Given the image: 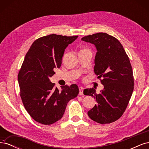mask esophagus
<instances>
[{"instance_id": "obj_1", "label": "esophagus", "mask_w": 149, "mask_h": 149, "mask_svg": "<svg viewBox=\"0 0 149 149\" xmlns=\"http://www.w3.org/2000/svg\"><path fill=\"white\" fill-rule=\"evenodd\" d=\"M83 91H84V88L83 87H79V95H83Z\"/></svg>"}]
</instances>
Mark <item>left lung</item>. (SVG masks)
<instances>
[{
  "mask_svg": "<svg viewBox=\"0 0 149 149\" xmlns=\"http://www.w3.org/2000/svg\"><path fill=\"white\" fill-rule=\"evenodd\" d=\"M81 40L94 44L97 49L94 70L104 85L99 94L93 88L84 90V95L93 96L97 101L88 112V116L97 123L110 124L123 116L132 94V66L123 46L112 36L97 33Z\"/></svg>",
  "mask_w": 149,
  "mask_h": 149,
  "instance_id": "left-lung-1",
  "label": "left lung"
}]
</instances>
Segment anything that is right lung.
<instances>
[{"instance_id":"right-lung-1","label":"right lung","mask_w":149,"mask_h":149,"mask_svg":"<svg viewBox=\"0 0 149 149\" xmlns=\"http://www.w3.org/2000/svg\"><path fill=\"white\" fill-rule=\"evenodd\" d=\"M78 36L52 34L37 39L26 53L18 74L20 95L30 116L37 123L49 125L60 120L68 102L78 96L76 84L61 86V91L49 77L59 68L65 49Z\"/></svg>"}]
</instances>
